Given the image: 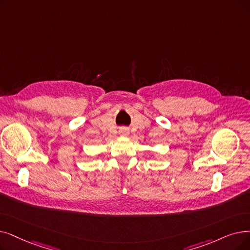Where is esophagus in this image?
Listing matches in <instances>:
<instances>
[{"instance_id":"1","label":"esophagus","mask_w":250,"mask_h":250,"mask_svg":"<svg viewBox=\"0 0 250 250\" xmlns=\"http://www.w3.org/2000/svg\"><path fill=\"white\" fill-rule=\"evenodd\" d=\"M121 134H122V135L126 136V135H128V131H127V129L124 128V129H122V131H121Z\"/></svg>"}]
</instances>
